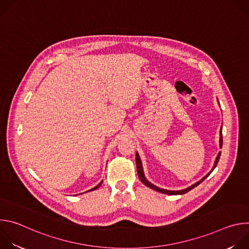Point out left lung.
I'll return each mask as SVG.
<instances>
[{
    "label": "left lung",
    "mask_w": 249,
    "mask_h": 249,
    "mask_svg": "<svg viewBox=\"0 0 249 249\" xmlns=\"http://www.w3.org/2000/svg\"><path fill=\"white\" fill-rule=\"evenodd\" d=\"M220 135H221V137H220V147L222 148L223 147V136H222V128H221V131H220ZM220 157H221V152L218 154V156H217V159H216V161H215V164H214V166H213V169L208 173V174H206L203 178L201 179V180H199L198 182H196V183H194L193 185H191V186H189V187H187V188H185V189H182V190H178V191H171V190H166V189H162V188H160V187H158V186H156V185H154V184H152L151 182H149L148 180H147V178L145 177V174H144V170H143V165H142V161H141V159H140V157H139V154L138 153H136V165H137V172H138V175H139V178H140V180L143 182L146 186H148V187H150V188H152V189H154V190H156V191H159V192H160V193H163V194H167V195H181V194H185V193H187L188 191H190L191 189H193L194 187H196V186H198L204 179H206L207 177L211 174V172L215 169V167L217 166V164H218V161H219V160H220Z\"/></svg>",
    "instance_id": "8db88e82"
}]
</instances>
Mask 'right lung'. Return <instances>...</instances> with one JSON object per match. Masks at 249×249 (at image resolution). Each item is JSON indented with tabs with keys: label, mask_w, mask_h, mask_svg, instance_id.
<instances>
[{
	"label": "right lung",
	"mask_w": 249,
	"mask_h": 249,
	"mask_svg": "<svg viewBox=\"0 0 249 249\" xmlns=\"http://www.w3.org/2000/svg\"><path fill=\"white\" fill-rule=\"evenodd\" d=\"M101 183H102V181H101V182H100V183H99V184H97V185H96V186H95V187H93V188H92V189H90V190H89V191H92V190H95V189H97V188H98V187H99V186H100V185H101Z\"/></svg>",
	"instance_id": "obj_1"
}]
</instances>
